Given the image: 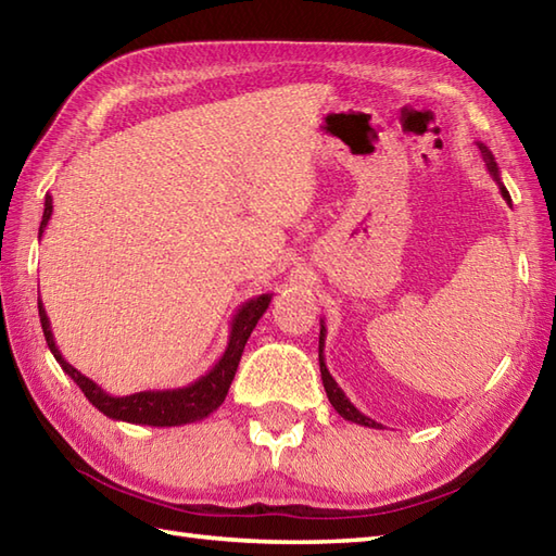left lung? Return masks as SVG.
Instances as JSON below:
<instances>
[{
    "mask_svg": "<svg viewBox=\"0 0 556 556\" xmlns=\"http://www.w3.org/2000/svg\"><path fill=\"white\" fill-rule=\"evenodd\" d=\"M479 149H481V153H483V161H485V165H488L490 175H493V179H495L497 187H500L502 199H505V201L511 205L509 191L505 189V185H502V179H500V170H497V163H495L493 151H490L485 144H481V141H479ZM325 339H327V329H325V319H321V321H319V371H321V383H325V391H327L329 403H331L333 409H337L339 415H341L343 419H348V421L359 424V426H369V429H383L381 424H377L374 419H369L367 415H363V412H359V409L351 403V400H348V395L339 389V383L333 381V377H331L329 369H327V363H325Z\"/></svg>",
    "mask_w": 556,
    "mask_h": 556,
    "instance_id": "left-lung-1",
    "label": "left lung"
}]
</instances>
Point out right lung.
Returning a JSON list of instances; mask_svg holds the SVG:
<instances>
[{"instance_id": "1", "label": "right lung", "mask_w": 556, "mask_h": 556, "mask_svg": "<svg viewBox=\"0 0 556 556\" xmlns=\"http://www.w3.org/2000/svg\"><path fill=\"white\" fill-rule=\"evenodd\" d=\"M51 211H54V205H51V197L47 193L45 213H42V223H40V237L49 223ZM269 301H273V293H261L237 309V315L231 317V329H229V341H227L225 353L213 365V369L203 374V377L182 386V389L139 391L132 395H111L103 391L99 383H94L92 379L85 377V374L77 371L73 365H68L66 357H63L59 351L54 333H51L47 309L40 299H37V307H40L42 331H45V339H47L51 355L56 357L61 369L66 371L77 386H80L85 397L99 412H103L109 419L127 421V424L182 426V424H193V421L205 419L225 403L231 379H235V374H237L243 348H247V341L251 337V331L255 329L257 319H261L265 315V309L269 307Z\"/></svg>"}]
</instances>
